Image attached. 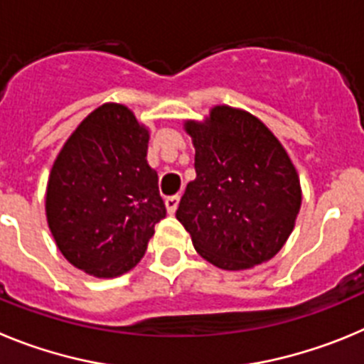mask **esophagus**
Returning a JSON list of instances; mask_svg holds the SVG:
<instances>
[{"instance_id":"obj_1","label":"esophagus","mask_w":364,"mask_h":364,"mask_svg":"<svg viewBox=\"0 0 364 364\" xmlns=\"http://www.w3.org/2000/svg\"><path fill=\"white\" fill-rule=\"evenodd\" d=\"M165 206L168 214H174L179 206V196H170V198L165 199Z\"/></svg>"}]
</instances>
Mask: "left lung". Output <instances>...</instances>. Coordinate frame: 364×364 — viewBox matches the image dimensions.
Wrapping results in <instances>:
<instances>
[{
    "label": "left lung",
    "mask_w": 364,
    "mask_h": 364,
    "mask_svg": "<svg viewBox=\"0 0 364 364\" xmlns=\"http://www.w3.org/2000/svg\"><path fill=\"white\" fill-rule=\"evenodd\" d=\"M196 149V179L176 218L196 252L223 270L272 259L290 237L301 208L292 159L263 121L215 105L205 121L186 119Z\"/></svg>",
    "instance_id": "1"
}]
</instances>
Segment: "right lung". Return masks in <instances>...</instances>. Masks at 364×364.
I'll return each mask as SVG.
<instances>
[{"label":"right lung","instance_id":"right-lung-1","mask_svg":"<svg viewBox=\"0 0 364 364\" xmlns=\"http://www.w3.org/2000/svg\"><path fill=\"white\" fill-rule=\"evenodd\" d=\"M150 134L125 105L88 114L60 150L47 183L48 228L65 259L94 277H117L145 255L166 215Z\"/></svg>","mask_w":364,"mask_h":364}]
</instances>
